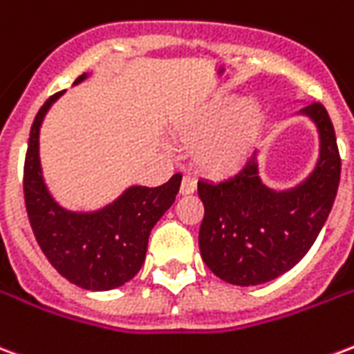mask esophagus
<instances>
[{"label":"esophagus","instance_id":"34e87169","mask_svg":"<svg viewBox=\"0 0 354 354\" xmlns=\"http://www.w3.org/2000/svg\"><path fill=\"white\" fill-rule=\"evenodd\" d=\"M195 189H197V182H195L193 178H182V184H180V193H182V195H192V193H195Z\"/></svg>","mask_w":354,"mask_h":354}]
</instances>
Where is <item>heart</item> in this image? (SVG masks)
Segmentation results:
<instances>
[{
	"label": "heart",
	"instance_id": "1",
	"mask_svg": "<svg viewBox=\"0 0 354 354\" xmlns=\"http://www.w3.org/2000/svg\"><path fill=\"white\" fill-rule=\"evenodd\" d=\"M263 113L252 98H216L180 127L184 142H193V165L210 178L237 174L252 157Z\"/></svg>",
	"mask_w": 354,
	"mask_h": 354
}]
</instances>
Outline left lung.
<instances>
[{
    "label": "left lung",
    "instance_id": "obj_1",
    "mask_svg": "<svg viewBox=\"0 0 354 354\" xmlns=\"http://www.w3.org/2000/svg\"><path fill=\"white\" fill-rule=\"evenodd\" d=\"M299 113L311 117L320 138L319 161L305 182L288 192L267 187L254 153L230 180L197 185L205 205L201 256L230 284L256 286L290 271L309 252L332 210L342 174L334 124L320 102Z\"/></svg>",
    "mask_w": 354,
    "mask_h": 354
}]
</instances>
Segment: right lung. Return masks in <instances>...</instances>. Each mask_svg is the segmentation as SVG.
<instances>
[{
    "mask_svg": "<svg viewBox=\"0 0 354 354\" xmlns=\"http://www.w3.org/2000/svg\"><path fill=\"white\" fill-rule=\"evenodd\" d=\"M85 77L87 73L75 83ZM62 93L53 94L43 104L30 131L24 161V201L30 225L50 266L64 279L85 290L117 288L140 271L149 233L172 207L182 174H174L159 187L132 185L96 212H70L60 207L43 180L39 127Z\"/></svg>",
    "mask_w": 354,
    "mask_h": 354,
    "instance_id": "right-lung-1",
    "label": "right lung"
}]
</instances>
